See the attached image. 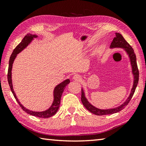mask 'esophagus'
Segmentation results:
<instances>
[{
  "mask_svg": "<svg viewBox=\"0 0 146 146\" xmlns=\"http://www.w3.org/2000/svg\"><path fill=\"white\" fill-rule=\"evenodd\" d=\"M74 80H76V81H80L81 80V77L78 75H75L73 76V78Z\"/></svg>",
  "mask_w": 146,
  "mask_h": 146,
  "instance_id": "esophagus-1",
  "label": "esophagus"
}]
</instances>
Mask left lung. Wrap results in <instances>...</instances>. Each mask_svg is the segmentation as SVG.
<instances>
[{
    "mask_svg": "<svg viewBox=\"0 0 146 146\" xmlns=\"http://www.w3.org/2000/svg\"><path fill=\"white\" fill-rule=\"evenodd\" d=\"M110 48H123L128 55H129L131 60V64L132 66L133 74V75H134V82H133V86L131 89L130 95L129 96V97L127 98V99L125 100V102L117 108L110 109V110H100V109H98L97 108H95V106L91 105L88 101L87 98L85 97L84 92V91L82 89V90H81V101H82L83 105L84 106V107L87 109L89 111H90L91 113H92L96 115H106L113 114V113L119 112L121 110H122L123 109L129 104L131 99V98L133 97V94L135 93L136 88H137L138 84V79H139V71H138L137 63V58H136L134 50H133L132 47L129 45V43L125 40L122 35L118 33H116V36L115 37L113 38L112 42L111 44Z\"/></svg>",
    "mask_w": 146,
    "mask_h": 146,
    "instance_id": "1",
    "label": "left lung"
}]
</instances>
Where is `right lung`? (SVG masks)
<instances>
[{"label":"right lung","instance_id":"obj_1","mask_svg":"<svg viewBox=\"0 0 146 146\" xmlns=\"http://www.w3.org/2000/svg\"><path fill=\"white\" fill-rule=\"evenodd\" d=\"M37 37V36L35 35H31V34H27L26 35L24 36L23 40L21 41V42L14 49V50L12 53L11 55L9 58V67H8V81L9 85V87H10L11 91L13 95L14 96L17 102H18L19 106H21V108L23 109L24 111L26 112L28 114L35 116V117H37L39 118H49L53 116L55 113L57 112V111L59 108V106H60V98L62 97V93L65 89V87L67 86L69 83H70V80L69 79L64 80V82L60 83V84L57 85L55 87V90H54V100L52 104V105L50 108H49L48 110H47L44 111H41V112H37V111H30L28 110L24 107V106L21 104V103L18 100V98H17L15 93L13 89V86H12V81H11V69H12V65H13V61L15 58H16L17 55L21 51H22L23 49L26 48V47L28 45V44L31 42V40H33V38Z\"/></svg>","mask_w":146,"mask_h":146}]
</instances>
